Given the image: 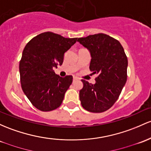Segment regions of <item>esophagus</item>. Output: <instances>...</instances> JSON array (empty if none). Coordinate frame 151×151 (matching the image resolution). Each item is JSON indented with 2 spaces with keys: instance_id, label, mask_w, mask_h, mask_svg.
<instances>
[{
  "instance_id": "obj_1",
  "label": "esophagus",
  "mask_w": 151,
  "mask_h": 151,
  "mask_svg": "<svg viewBox=\"0 0 151 151\" xmlns=\"http://www.w3.org/2000/svg\"><path fill=\"white\" fill-rule=\"evenodd\" d=\"M77 79H78V78H77V77H74V78H73V80H74V81L77 80Z\"/></svg>"
}]
</instances>
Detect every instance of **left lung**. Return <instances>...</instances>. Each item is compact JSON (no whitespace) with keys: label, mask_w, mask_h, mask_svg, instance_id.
<instances>
[{"label":"left lung","mask_w":151,"mask_h":151,"mask_svg":"<svg viewBox=\"0 0 151 151\" xmlns=\"http://www.w3.org/2000/svg\"><path fill=\"white\" fill-rule=\"evenodd\" d=\"M77 41L91 54L89 69L97 74L95 84L82 79V106L91 112H103L117 100L127 81V58L121 44L105 34L79 38Z\"/></svg>","instance_id":"8db88e82"}]
</instances>
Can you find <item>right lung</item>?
I'll list each match as a JSON object with an SVG mask.
<instances>
[{
    "instance_id": "obj_1",
    "label": "right lung",
    "mask_w": 151,
    "mask_h": 151,
    "mask_svg": "<svg viewBox=\"0 0 151 151\" xmlns=\"http://www.w3.org/2000/svg\"><path fill=\"white\" fill-rule=\"evenodd\" d=\"M77 41V38L48 31L34 37L25 46L19 64L21 87L38 110L48 112L62 105L73 77H59L54 68L62 65L64 53Z\"/></svg>"
}]
</instances>
